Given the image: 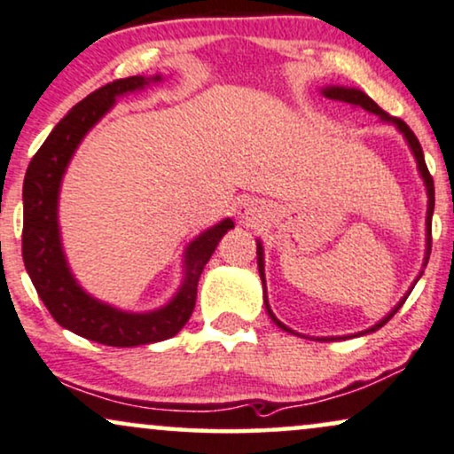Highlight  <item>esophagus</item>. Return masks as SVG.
Returning <instances> with one entry per match:
<instances>
[{"label": "esophagus", "instance_id": "esophagus-1", "mask_svg": "<svg viewBox=\"0 0 454 454\" xmlns=\"http://www.w3.org/2000/svg\"><path fill=\"white\" fill-rule=\"evenodd\" d=\"M237 215L241 217L245 223H254L260 217V207L254 203V200H245V203L239 205Z\"/></svg>", "mask_w": 454, "mask_h": 454}]
</instances>
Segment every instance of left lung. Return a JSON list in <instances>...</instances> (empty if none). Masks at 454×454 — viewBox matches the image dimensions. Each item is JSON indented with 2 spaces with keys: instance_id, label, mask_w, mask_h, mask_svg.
Returning a JSON list of instances; mask_svg holds the SVG:
<instances>
[{
  "instance_id": "1",
  "label": "left lung",
  "mask_w": 454,
  "mask_h": 454,
  "mask_svg": "<svg viewBox=\"0 0 454 454\" xmlns=\"http://www.w3.org/2000/svg\"><path fill=\"white\" fill-rule=\"evenodd\" d=\"M324 95L327 97V99L342 101V103H351V106L364 107L365 112H372V114H376V116H379L380 120H383V122H391V124H395V127L400 129V133L403 135V137H406V141H408V145H411V150H412L414 158H417V167H419V173H420V177H423V182H425V188H427V199H429V205H427V222H425V223H427V255H425V266H427V260H429V254H431V215H434V200H435V196H434V177H431L429 168H427V165H425L423 147H420L419 139H417V135L412 133L411 127H408V124L403 122V120L395 118V116H389V114H387L385 109H380L379 106H376V103H374L372 99H370V97L365 95V92H362V90H357V89H342V86H330V89H325V90H324ZM258 269H260L262 283H264V249H262L260 241H258ZM420 275H423V272H420ZM420 275H419V277H420ZM406 298H408V294H406V296H403L402 302L397 304V307L393 309L391 313L385 317L383 321H379V324L370 327V330H365V332H359V336H362V334H370V332H376V330H379V327H383V325L387 324V321H389L391 317L395 315L397 310L402 309V304L406 302ZM264 304H266V310H269L270 319L275 321V324L279 325L281 330H286V332H292V330H289L287 325H283L281 321L277 319V317H275V313H272V310H270V304H269V300H266V283H264ZM292 334H294V332H292ZM340 338H348V336H340ZM317 340H321V342H330V340H336V338H334V336H332V338H317Z\"/></svg>"
}]
</instances>
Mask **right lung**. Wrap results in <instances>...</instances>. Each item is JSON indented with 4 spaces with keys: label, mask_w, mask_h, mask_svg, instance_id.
Instances as JSON below:
<instances>
[{
    "label": "right lung",
    "mask_w": 454,
    "mask_h": 454,
    "mask_svg": "<svg viewBox=\"0 0 454 454\" xmlns=\"http://www.w3.org/2000/svg\"><path fill=\"white\" fill-rule=\"evenodd\" d=\"M150 82H160V75L152 80L144 75L114 80L71 107L31 158L23 184V260L37 296L59 325L107 347L150 345L177 334L194 310L200 272L223 234L234 228V222L226 217L188 245L182 287L167 307L152 313H127L103 304L89 296L71 275L57 215L65 168L84 135L116 103V97L144 89Z\"/></svg>",
    "instance_id": "right-lung-1"
}]
</instances>
